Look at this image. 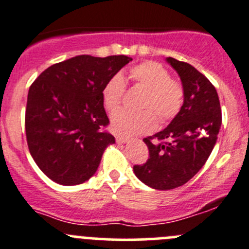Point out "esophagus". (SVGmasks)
<instances>
[{
  "mask_svg": "<svg viewBox=\"0 0 249 249\" xmlns=\"http://www.w3.org/2000/svg\"><path fill=\"white\" fill-rule=\"evenodd\" d=\"M115 140H117L118 143H125V142L129 141V139H127V137H125V136H117V137H115Z\"/></svg>",
  "mask_w": 249,
  "mask_h": 249,
  "instance_id": "obj_1",
  "label": "esophagus"
}]
</instances>
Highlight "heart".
Returning <instances> with one entry per match:
<instances>
[{
  "label": "heart",
  "instance_id": "b5f03b06",
  "mask_svg": "<svg viewBox=\"0 0 249 249\" xmlns=\"http://www.w3.org/2000/svg\"><path fill=\"white\" fill-rule=\"evenodd\" d=\"M129 75L135 85L146 89L142 98L141 112L119 109L110 118L112 129L115 134L136 135L152 131L157 125L166 124L180 113L185 98L182 84L170 78V73L164 66L153 60H146L134 66ZM126 85L120 74H115L105 84L102 100L105 108L109 112L117 109L122 103Z\"/></svg>",
  "mask_w": 249,
  "mask_h": 249
}]
</instances>
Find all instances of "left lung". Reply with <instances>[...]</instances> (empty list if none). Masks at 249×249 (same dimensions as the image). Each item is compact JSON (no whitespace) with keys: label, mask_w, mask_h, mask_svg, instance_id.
Masks as SVG:
<instances>
[{"label":"left lung","mask_w":249,"mask_h":249,"mask_svg":"<svg viewBox=\"0 0 249 249\" xmlns=\"http://www.w3.org/2000/svg\"><path fill=\"white\" fill-rule=\"evenodd\" d=\"M185 90L180 113L153 136L143 139L149 157L134 165L142 182L157 190H173L194 178L214 148L221 124L219 96L213 84L191 64L166 58Z\"/></svg>","instance_id":"left-lung-1"}]
</instances>
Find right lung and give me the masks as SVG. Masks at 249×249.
Listing matches in <instances>:
<instances>
[{"label": "right lung", "instance_id": "1", "mask_svg": "<svg viewBox=\"0 0 249 249\" xmlns=\"http://www.w3.org/2000/svg\"><path fill=\"white\" fill-rule=\"evenodd\" d=\"M132 60L127 55H76L48 67L31 84L25 109L29 151L43 174L60 185L85 182L115 140L106 130L105 84Z\"/></svg>", "mask_w": 249, "mask_h": 249}]
</instances>
